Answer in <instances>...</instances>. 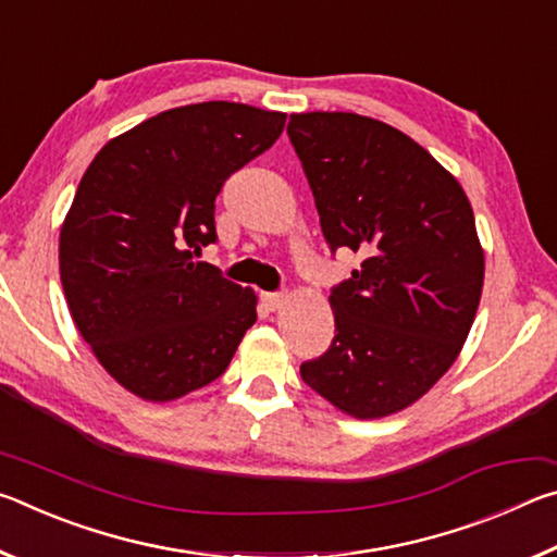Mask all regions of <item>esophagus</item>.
Returning a JSON list of instances; mask_svg holds the SVG:
<instances>
[{"mask_svg":"<svg viewBox=\"0 0 557 557\" xmlns=\"http://www.w3.org/2000/svg\"><path fill=\"white\" fill-rule=\"evenodd\" d=\"M262 301H265L268 309L275 312V309L282 307V301H285V295H282V292H262Z\"/></svg>","mask_w":557,"mask_h":557,"instance_id":"obj_1","label":"esophagus"}]
</instances>
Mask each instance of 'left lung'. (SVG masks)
Wrapping results in <instances>:
<instances>
[{
	"label": "left lung",
	"instance_id": "left-lung-1",
	"mask_svg": "<svg viewBox=\"0 0 557 557\" xmlns=\"http://www.w3.org/2000/svg\"><path fill=\"white\" fill-rule=\"evenodd\" d=\"M329 248L361 252L332 289L336 336L301 381L358 420L420 400L465 346L484 250L465 188L405 132L356 112L289 115Z\"/></svg>",
	"mask_w": 557,
	"mask_h": 557
}]
</instances>
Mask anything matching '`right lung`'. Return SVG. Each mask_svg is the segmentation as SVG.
Here are the masks:
<instances>
[{"label": "right lung", "mask_w": 557, "mask_h": 557, "mask_svg": "<svg viewBox=\"0 0 557 557\" xmlns=\"http://www.w3.org/2000/svg\"><path fill=\"white\" fill-rule=\"evenodd\" d=\"M285 120L225 100L172 108L110 139L83 174L61 225L63 295L102 369L137 398L213 383L256 324V292L196 258L215 243L223 182Z\"/></svg>", "instance_id": "add662e5"}]
</instances>
